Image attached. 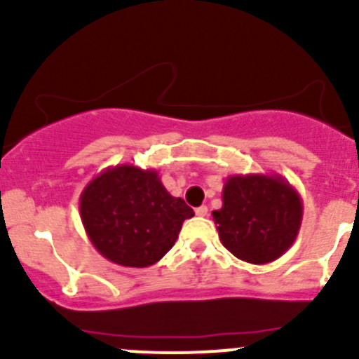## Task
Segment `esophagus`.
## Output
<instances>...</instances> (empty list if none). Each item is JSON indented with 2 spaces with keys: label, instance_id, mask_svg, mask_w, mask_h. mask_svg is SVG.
I'll return each instance as SVG.
<instances>
[{
  "label": "esophagus",
  "instance_id": "obj_1",
  "mask_svg": "<svg viewBox=\"0 0 359 359\" xmlns=\"http://www.w3.org/2000/svg\"><path fill=\"white\" fill-rule=\"evenodd\" d=\"M194 213H196L198 217H206L208 215V208H206V206H198V208L194 210Z\"/></svg>",
  "mask_w": 359,
  "mask_h": 359
}]
</instances>
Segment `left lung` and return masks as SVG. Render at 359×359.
<instances>
[{
    "mask_svg": "<svg viewBox=\"0 0 359 359\" xmlns=\"http://www.w3.org/2000/svg\"><path fill=\"white\" fill-rule=\"evenodd\" d=\"M302 200L276 173L231 175L222 189V208L212 213L222 245L250 264L280 259L302 224Z\"/></svg>",
    "mask_w": 359,
    "mask_h": 359,
    "instance_id": "1",
    "label": "left lung"
}]
</instances>
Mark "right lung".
<instances>
[{
	"label": "right lung",
	"mask_w": 359,
	"mask_h": 359,
	"mask_svg": "<svg viewBox=\"0 0 359 359\" xmlns=\"http://www.w3.org/2000/svg\"><path fill=\"white\" fill-rule=\"evenodd\" d=\"M81 222L97 252L125 267H147L175 245L186 219L194 215L173 198L156 170L109 166L79 196Z\"/></svg>",
	"instance_id": "obj_1"
}]
</instances>
